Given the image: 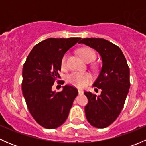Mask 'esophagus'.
<instances>
[{
    "instance_id": "34e87169",
    "label": "esophagus",
    "mask_w": 146,
    "mask_h": 146,
    "mask_svg": "<svg viewBox=\"0 0 146 146\" xmlns=\"http://www.w3.org/2000/svg\"><path fill=\"white\" fill-rule=\"evenodd\" d=\"M78 93L79 94H82L83 93V90L81 89H78Z\"/></svg>"
}]
</instances>
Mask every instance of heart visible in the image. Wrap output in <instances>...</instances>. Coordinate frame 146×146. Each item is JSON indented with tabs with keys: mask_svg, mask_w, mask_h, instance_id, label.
Here are the masks:
<instances>
[{
	"mask_svg": "<svg viewBox=\"0 0 146 146\" xmlns=\"http://www.w3.org/2000/svg\"><path fill=\"white\" fill-rule=\"evenodd\" d=\"M79 55L82 59L86 62H90L95 58V53L92 48L89 47H83L79 49ZM67 54H65L61 60V67L63 70H65L67 67L66 64ZM92 80V76L87 72L75 71L69 74L67 76L66 81L68 83L77 88H85Z\"/></svg>",
	"mask_w": 146,
	"mask_h": 146,
	"instance_id": "1",
	"label": "heart"
}]
</instances>
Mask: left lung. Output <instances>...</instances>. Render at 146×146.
I'll use <instances>...</instances> for the list:
<instances>
[{
	"label": "left lung",
	"instance_id": "obj_1",
	"mask_svg": "<svg viewBox=\"0 0 146 146\" xmlns=\"http://www.w3.org/2000/svg\"><path fill=\"white\" fill-rule=\"evenodd\" d=\"M84 44L96 50L101 56L102 66L93 86L102 90L97 96L84 92L88 99L85 107L87 120L92 126L106 128L119 117L130 88V70L121 48L101 38H85Z\"/></svg>",
	"mask_w": 146,
	"mask_h": 146
}]
</instances>
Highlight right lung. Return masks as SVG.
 <instances>
[{
	"label": "right lung",
	"mask_w": 146,
	"mask_h": 146,
	"mask_svg": "<svg viewBox=\"0 0 146 146\" xmlns=\"http://www.w3.org/2000/svg\"><path fill=\"white\" fill-rule=\"evenodd\" d=\"M80 39L49 38L42 41L33 47L23 66L22 90L28 110L46 129H56L66 121L78 94L71 85H65L58 92L51 88L61 78L58 71L63 56Z\"/></svg>",
	"instance_id": "add662e5"
}]
</instances>
